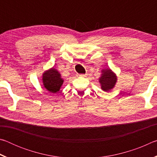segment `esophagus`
Segmentation results:
<instances>
[{
    "label": "esophagus",
    "mask_w": 157,
    "mask_h": 157,
    "mask_svg": "<svg viewBox=\"0 0 157 157\" xmlns=\"http://www.w3.org/2000/svg\"><path fill=\"white\" fill-rule=\"evenodd\" d=\"M79 77H82V78H85L86 77V74H81V75H78Z\"/></svg>",
    "instance_id": "1"
}]
</instances>
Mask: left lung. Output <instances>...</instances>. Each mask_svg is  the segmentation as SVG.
Instances as JSON below:
<instances>
[{
    "label": "left lung",
    "instance_id": "1",
    "mask_svg": "<svg viewBox=\"0 0 157 157\" xmlns=\"http://www.w3.org/2000/svg\"><path fill=\"white\" fill-rule=\"evenodd\" d=\"M118 80L116 74L109 68H104L101 71V75L99 78V81L101 89L104 91H109L113 89Z\"/></svg>",
    "mask_w": 157,
    "mask_h": 157
}]
</instances>
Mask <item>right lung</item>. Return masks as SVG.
<instances>
[{
    "label": "right lung",
    "instance_id": "right-lung-1",
    "mask_svg": "<svg viewBox=\"0 0 157 157\" xmlns=\"http://www.w3.org/2000/svg\"><path fill=\"white\" fill-rule=\"evenodd\" d=\"M42 83L48 91L55 94L60 90L63 83L60 73L56 68H51L45 71L42 74Z\"/></svg>",
    "mask_w": 157,
    "mask_h": 157
}]
</instances>
